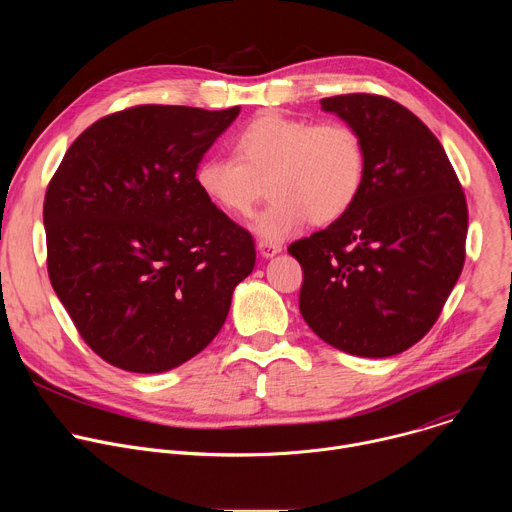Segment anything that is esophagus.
Here are the masks:
<instances>
[{
	"label": "esophagus",
	"instance_id": "esophagus-1",
	"mask_svg": "<svg viewBox=\"0 0 512 512\" xmlns=\"http://www.w3.org/2000/svg\"><path fill=\"white\" fill-rule=\"evenodd\" d=\"M257 249H259V253L263 255V257H273V255H277V253H281V245L279 243H271V241H259V245H257Z\"/></svg>",
	"mask_w": 512,
	"mask_h": 512
}]
</instances>
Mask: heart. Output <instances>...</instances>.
<instances>
[{
  "mask_svg": "<svg viewBox=\"0 0 512 512\" xmlns=\"http://www.w3.org/2000/svg\"><path fill=\"white\" fill-rule=\"evenodd\" d=\"M233 156H206L194 170L202 196L229 216H249L265 192L269 206L255 231L279 241L302 225H330L360 196L367 152L350 123H314L265 111L233 137Z\"/></svg>",
  "mask_w": 512,
  "mask_h": 512,
  "instance_id": "heart-1",
  "label": "heart"
}]
</instances>
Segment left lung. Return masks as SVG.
<instances>
[{
  "label": "left lung",
  "mask_w": 512,
  "mask_h": 512,
  "mask_svg": "<svg viewBox=\"0 0 512 512\" xmlns=\"http://www.w3.org/2000/svg\"><path fill=\"white\" fill-rule=\"evenodd\" d=\"M358 129L367 176L354 206L287 247L304 271L300 312L330 346L393 356L440 318L466 259L468 206L442 143L393 99L320 101Z\"/></svg>",
  "instance_id": "1"
}]
</instances>
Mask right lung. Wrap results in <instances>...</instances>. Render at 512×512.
I'll return each instance as SVG.
<instances>
[{"label": "right lung", "mask_w": 512, "mask_h": 512, "mask_svg": "<svg viewBox=\"0 0 512 512\" xmlns=\"http://www.w3.org/2000/svg\"><path fill=\"white\" fill-rule=\"evenodd\" d=\"M137 105L87 127L44 196L50 283L81 338L129 373H164L223 328L255 265L251 233L194 170L239 115Z\"/></svg>", "instance_id": "add662e5"}]
</instances>
